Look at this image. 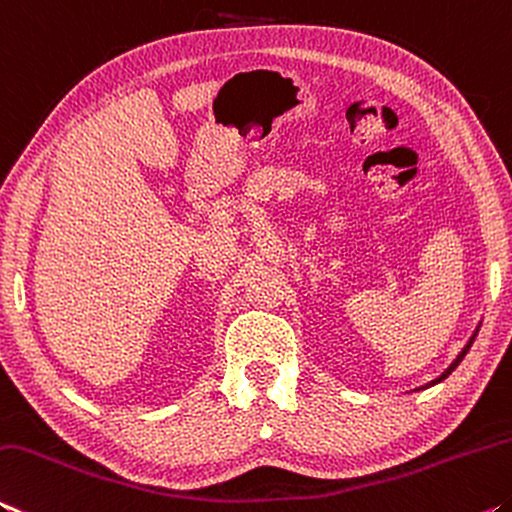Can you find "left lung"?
<instances>
[{"label":"left lung","mask_w":512,"mask_h":512,"mask_svg":"<svg viewBox=\"0 0 512 512\" xmlns=\"http://www.w3.org/2000/svg\"><path fill=\"white\" fill-rule=\"evenodd\" d=\"M476 333H479V331H476ZM476 333L472 335V340H469V342H467V345H465V349H463V351H460V354H458V358L454 360V363H451V365L447 367V370H445V372H442V374L438 376V379H435V381H431V383H426V385H424V388H431V385H435V383H440V381H445V379H447V376H449L451 372H454V370H456V367H458V363H460V360H463V358H465V354H467V351H469V347H472V342H474V338H476ZM424 388H422V390H424Z\"/></svg>","instance_id":"8db88e82"}]
</instances>
